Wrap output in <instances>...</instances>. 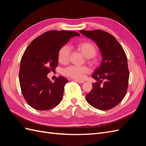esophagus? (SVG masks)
I'll list each match as a JSON object with an SVG mask.
<instances>
[{
	"label": "esophagus",
	"mask_w": 146,
	"mask_h": 146,
	"mask_svg": "<svg viewBox=\"0 0 146 146\" xmlns=\"http://www.w3.org/2000/svg\"><path fill=\"white\" fill-rule=\"evenodd\" d=\"M74 81H75V82H78V83H83L84 82V81H83V80H76V79H74Z\"/></svg>",
	"instance_id": "1"
}]
</instances>
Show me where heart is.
Listing matches in <instances>:
<instances>
[{"label": "heart", "instance_id": "heart-1", "mask_svg": "<svg viewBox=\"0 0 146 146\" xmlns=\"http://www.w3.org/2000/svg\"><path fill=\"white\" fill-rule=\"evenodd\" d=\"M77 49L86 58H89V63L91 65H96L98 60L94 58L97 53V48L93 43L91 41H84L79 42L77 46ZM70 50L68 46L64 45L61 47L58 53V58L59 62L61 64H66L69 61ZM89 72V69L86 66H70L64 70V74L68 77L73 78L81 79L83 75Z\"/></svg>", "mask_w": 146, "mask_h": 146}]
</instances>
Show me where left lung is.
Here are the masks:
<instances>
[{
	"label": "left lung",
	"instance_id": "1",
	"mask_svg": "<svg viewBox=\"0 0 146 146\" xmlns=\"http://www.w3.org/2000/svg\"><path fill=\"white\" fill-rule=\"evenodd\" d=\"M80 32L97 44L102 57L101 64L92 75L98 82L92 83L86 99L95 108L111 109L121 102L127 91L129 71L125 53L117 39L105 31Z\"/></svg>",
	"mask_w": 146,
	"mask_h": 146
}]
</instances>
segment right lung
<instances>
[{"instance_id": "right-lung-1", "label": "right lung", "mask_w": 146, "mask_h": 146, "mask_svg": "<svg viewBox=\"0 0 146 146\" xmlns=\"http://www.w3.org/2000/svg\"><path fill=\"white\" fill-rule=\"evenodd\" d=\"M76 36L80 34L72 31H48L35 38L25 49L19 78L22 93L32 108L43 111L60 104L68 80L60 76L52 83L47 75L58 66L60 48Z\"/></svg>"}]
</instances>
